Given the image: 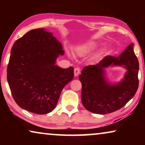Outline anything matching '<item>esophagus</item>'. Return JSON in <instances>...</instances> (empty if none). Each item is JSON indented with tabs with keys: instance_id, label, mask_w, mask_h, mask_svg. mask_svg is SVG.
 <instances>
[{
	"instance_id": "1",
	"label": "esophagus",
	"mask_w": 145,
	"mask_h": 145,
	"mask_svg": "<svg viewBox=\"0 0 145 145\" xmlns=\"http://www.w3.org/2000/svg\"><path fill=\"white\" fill-rule=\"evenodd\" d=\"M80 69L78 68V67H76V68L74 69V76H78V75L80 74Z\"/></svg>"
}]
</instances>
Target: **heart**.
Returning a JSON list of instances; mask_svg holds the SVG:
<instances>
[{"label": "heart", "instance_id": "b5f03b06", "mask_svg": "<svg viewBox=\"0 0 145 145\" xmlns=\"http://www.w3.org/2000/svg\"><path fill=\"white\" fill-rule=\"evenodd\" d=\"M96 46V43L95 42H90L87 43V44L82 45L80 47H78L76 49V53L78 55H84L86 54V53L89 52V51H92V49H94Z\"/></svg>", "mask_w": 145, "mask_h": 145}]
</instances>
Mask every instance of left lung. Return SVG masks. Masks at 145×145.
Here are the masks:
<instances>
[{
	"label": "left lung",
	"instance_id": "1",
	"mask_svg": "<svg viewBox=\"0 0 145 145\" xmlns=\"http://www.w3.org/2000/svg\"><path fill=\"white\" fill-rule=\"evenodd\" d=\"M111 65L123 66L128 70L124 80L118 84H110L105 76L104 68ZM138 69L133 43L118 57L108 55L98 64L84 67L78 76L82 83L83 106L89 112L97 114H110L123 108L137 90Z\"/></svg>",
	"mask_w": 145,
	"mask_h": 145
}]
</instances>
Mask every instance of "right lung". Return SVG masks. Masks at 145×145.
Here are the masks:
<instances>
[{"instance_id":"obj_1","label":"right lung","mask_w":145,"mask_h":145,"mask_svg":"<svg viewBox=\"0 0 145 145\" xmlns=\"http://www.w3.org/2000/svg\"><path fill=\"white\" fill-rule=\"evenodd\" d=\"M61 43L43 28L27 32L11 49L7 80L12 95L20 108L46 114L56 106L63 88L74 77V68L55 65L64 55Z\"/></svg>"}]
</instances>
